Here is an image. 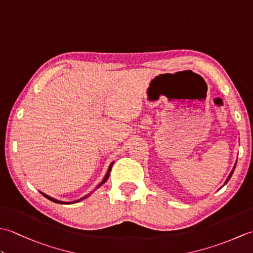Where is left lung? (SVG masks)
Listing matches in <instances>:
<instances>
[{
    "mask_svg": "<svg viewBox=\"0 0 253 253\" xmlns=\"http://www.w3.org/2000/svg\"><path fill=\"white\" fill-rule=\"evenodd\" d=\"M236 163H237V162H236ZM235 168H236V164L234 165V168H233V169H232V171H230V174L228 175V177H227V179H226V181H225V184H226V182L229 180V178H230V177H232V175H233V173H234V170H235ZM224 184V185H225Z\"/></svg>",
    "mask_w": 253,
    "mask_h": 253,
    "instance_id": "left-lung-1",
    "label": "left lung"
}]
</instances>
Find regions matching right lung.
Wrapping results in <instances>:
<instances>
[{"instance_id":"1","label":"right lung","mask_w":253,"mask_h":253,"mask_svg":"<svg viewBox=\"0 0 253 253\" xmlns=\"http://www.w3.org/2000/svg\"><path fill=\"white\" fill-rule=\"evenodd\" d=\"M113 163H114V162H112L111 163V165L109 166V169H107V171H106V174H105V176H104V178L103 179H102V181L100 182V184L98 185V186H96V188H95V189H98V188L99 187H101L102 185H103L104 184V182L107 180V178H109V176H110V171H111V169H112V166H113ZM41 192V191H40ZM42 193V195H43L46 199H49V200H51V201H53V202H55V203H61V204H72V203H76V202H79V201H82V200H84V199H85V198H88L90 195H91V193H92V192H91V193H89V195H87V196H84V197H83V198H80L79 199V200H76V201H71V202H65V201H60V200H57V199H54V198H52V197H50V196H47V195H45V193H43V192H41Z\"/></svg>"}]
</instances>
